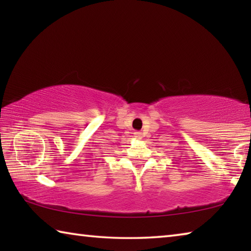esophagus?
Segmentation results:
<instances>
[{"instance_id":"esophagus-1","label":"esophagus","mask_w":251,"mask_h":251,"mask_svg":"<svg viewBox=\"0 0 251 251\" xmlns=\"http://www.w3.org/2000/svg\"><path fill=\"white\" fill-rule=\"evenodd\" d=\"M143 134L141 133V131H135L134 133V136H135V138H137V139H141L143 136H142Z\"/></svg>"}]
</instances>
